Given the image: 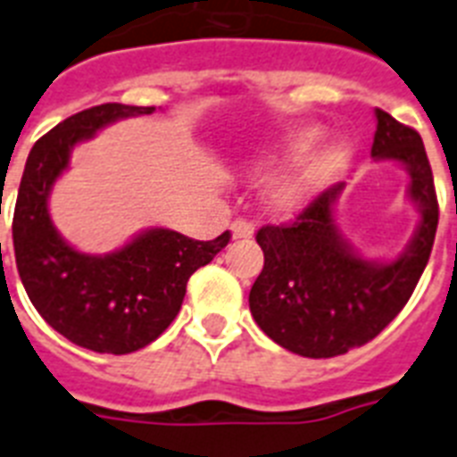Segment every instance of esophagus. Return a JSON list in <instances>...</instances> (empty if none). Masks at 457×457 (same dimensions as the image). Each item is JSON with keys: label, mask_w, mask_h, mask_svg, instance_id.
I'll list each match as a JSON object with an SVG mask.
<instances>
[{"label": "esophagus", "mask_w": 457, "mask_h": 457, "mask_svg": "<svg viewBox=\"0 0 457 457\" xmlns=\"http://www.w3.org/2000/svg\"><path fill=\"white\" fill-rule=\"evenodd\" d=\"M232 237L235 239H248V237H253V222H248V220H235L232 222Z\"/></svg>", "instance_id": "34e87169"}]
</instances>
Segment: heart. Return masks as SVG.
<instances>
[{"label": "heart", "instance_id": "1", "mask_svg": "<svg viewBox=\"0 0 457 457\" xmlns=\"http://www.w3.org/2000/svg\"><path fill=\"white\" fill-rule=\"evenodd\" d=\"M307 138L310 136H295L293 140H288V147L293 150L303 147ZM343 162L345 150L340 145H328V147H321V150L303 157L291 170L270 183L265 192L270 209L279 211V213H291V211L305 206L310 196L343 166Z\"/></svg>", "mask_w": 457, "mask_h": 457}]
</instances>
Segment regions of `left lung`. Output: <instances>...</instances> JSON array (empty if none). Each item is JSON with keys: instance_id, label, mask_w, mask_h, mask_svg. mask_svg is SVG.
<instances>
[{"instance_id": "left-lung-1", "label": "left lung", "mask_w": 457, "mask_h": 457, "mask_svg": "<svg viewBox=\"0 0 457 457\" xmlns=\"http://www.w3.org/2000/svg\"><path fill=\"white\" fill-rule=\"evenodd\" d=\"M376 121L370 157L409 170V199L420 213L395 261H369L343 237L336 202L345 183L321 192L291 225H265L255 235L265 265L248 293L251 314L300 357H337L373 340L409 303L432 253L439 204L420 133L383 110Z\"/></svg>"}]
</instances>
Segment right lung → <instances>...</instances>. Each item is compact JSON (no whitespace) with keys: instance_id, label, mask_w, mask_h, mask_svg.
<instances>
[{"instance_id":"right-lung-1","label":"right lung","mask_w":457,"mask_h":457,"mask_svg":"<svg viewBox=\"0 0 457 457\" xmlns=\"http://www.w3.org/2000/svg\"><path fill=\"white\" fill-rule=\"evenodd\" d=\"M152 112L154 107L105 103L72 114L37 140L18 187L13 251L21 281L44 321L91 352L129 354L157 340L180 312L187 279L229 241V232L195 241L150 228L112 253L94 255L55 229L48 196L74 147L114 121Z\"/></svg>"}]
</instances>
